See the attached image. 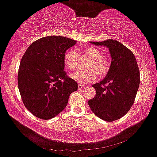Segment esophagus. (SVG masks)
<instances>
[{
	"label": "esophagus",
	"instance_id": "1",
	"mask_svg": "<svg viewBox=\"0 0 157 157\" xmlns=\"http://www.w3.org/2000/svg\"><path fill=\"white\" fill-rule=\"evenodd\" d=\"M83 88H85V86L82 85V84H80V83L78 84V89H82Z\"/></svg>",
	"mask_w": 157,
	"mask_h": 157
}]
</instances>
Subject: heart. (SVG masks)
Wrapping results in <instances>:
<instances>
[{
    "instance_id": "1",
    "label": "heart",
    "mask_w": 157,
    "mask_h": 157,
    "mask_svg": "<svg viewBox=\"0 0 157 157\" xmlns=\"http://www.w3.org/2000/svg\"><path fill=\"white\" fill-rule=\"evenodd\" d=\"M82 55L91 59L86 65L87 71H78L71 75L72 79L80 83H89L94 82L100 77H106L109 72L110 64L109 60L104 57V53L99 48L94 46H89L82 50ZM79 63V54L75 50L67 51L64 55V64L69 71L77 69Z\"/></svg>"
}]
</instances>
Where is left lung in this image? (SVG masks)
Listing matches in <instances>:
<instances>
[{
    "instance_id": "8db88e82",
    "label": "left lung",
    "mask_w": 157,
    "mask_h": 157,
    "mask_svg": "<svg viewBox=\"0 0 157 157\" xmlns=\"http://www.w3.org/2000/svg\"><path fill=\"white\" fill-rule=\"evenodd\" d=\"M91 43L109 48L112 61L106 77L92 86L95 97L88 104L98 118L113 121L126 115L133 104L140 82L139 67L132 51L118 41Z\"/></svg>"
}]
</instances>
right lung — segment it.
<instances>
[{"label":"right lung","instance_id":"right-lung-1","mask_svg":"<svg viewBox=\"0 0 157 157\" xmlns=\"http://www.w3.org/2000/svg\"><path fill=\"white\" fill-rule=\"evenodd\" d=\"M77 41L49 36L33 42L21 60L18 86L27 110L41 119L54 118L66 107L78 85L64 71V55Z\"/></svg>","mask_w":157,"mask_h":157}]
</instances>
